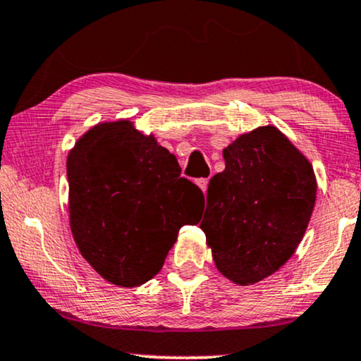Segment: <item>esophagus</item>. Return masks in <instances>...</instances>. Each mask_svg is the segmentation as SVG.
Segmentation results:
<instances>
[{"label": "esophagus", "mask_w": 361, "mask_h": 361, "mask_svg": "<svg viewBox=\"0 0 361 361\" xmlns=\"http://www.w3.org/2000/svg\"><path fill=\"white\" fill-rule=\"evenodd\" d=\"M197 185L202 188L203 193H207V188H208V178H200V180L197 181Z\"/></svg>", "instance_id": "34e87169"}]
</instances>
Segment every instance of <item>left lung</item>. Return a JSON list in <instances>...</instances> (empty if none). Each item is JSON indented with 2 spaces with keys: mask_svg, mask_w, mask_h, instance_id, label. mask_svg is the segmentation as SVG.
Returning <instances> with one entry per match:
<instances>
[{
  "mask_svg": "<svg viewBox=\"0 0 361 361\" xmlns=\"http://www.w3.org/2000/svg\"><path fill=\"white\" fill-rule=\"evenodd\" d=\"M208 183L205 232L215 266L235 284L266 279L305 237L316 202L312 164L274 126L240 134Z\"/></svg>",
  "mask_w": 361,
  "mask_h": 361,
  "instance_id": "1",
  "label": "left lung"
}]
</instances>
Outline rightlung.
<instances>
[{"mask_svg": "<svg viewBox=\"0 0 361 361\" xmlns=\"http://www.w3.org/2000/svg\"><path fill=\"white\" fill-rule=\"evenodd\" d=\"M180 171L175 154L128 119L94 126L71 149L73 240L111 284L134 288L153 279L181 225L198 222L203 193Z\"/></svg>", "mask_w": 361, "mask_h": 361, "instance_id": "right-lung-1", "label": "right lung"}]
</instances>
